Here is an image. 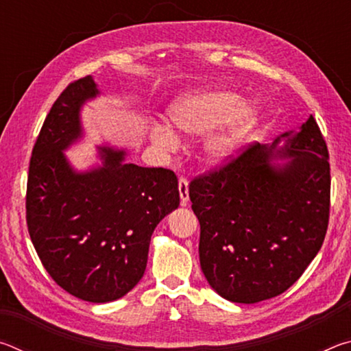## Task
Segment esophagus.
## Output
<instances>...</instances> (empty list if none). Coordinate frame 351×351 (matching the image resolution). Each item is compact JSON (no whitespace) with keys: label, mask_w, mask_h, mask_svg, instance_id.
<instances>
[{"label":"esophagus","mask_w":351,"mask_h":351,"mask_svg":"<svg viewBox=\"0 0 351 351\" xmlns=\"http://www.w3.org/2000/svg\"><path fill=\"white\" fill-rule=\"evenodd\" d=\"M178 189H180L181 206H187V203H189V181L186 176H180V181H178Z\"/></svg>","instance_id":"1"}]
</instances>
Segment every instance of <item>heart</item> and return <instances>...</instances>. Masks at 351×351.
<instances>
[{
	"label": "heart",
	"mask_w": 351,
	"mask_h": 351,
	"mask_svg": "<svg viewBox=\"0 0 351 351\" xmlns=\"http://www.w3.org/2000/svg\"><path fill=\"white\" fill-rule=\"evenodd\" d=\"M170 125L186 136H199L221 123L226 127L210 134L204 142V154L212 165L223 164L232 156L245 133L257 121L254 105L243 106V99L224 88H206L182 94L167 110ZM152 139L165 148H175L178 138L162 125L152 128Z\"/></svg>",
	"instance_id": "obj_1"
}]
</instances>
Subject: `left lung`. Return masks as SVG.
Here are the masks:
<instances>
[{
  "instance_id": "left-lung-1",
  "label": "left lung",
  "mask_w": 351,
  "mask_h": 351,
  "mask_svg": "<svg viewBox=\"0 0 351 351\" xmlns=\"http://www.w3.org/2000/svg\"><path fill=\"white\" fill-rule=\"evenodd\" d=\"M272 166L271 147L255 144L190 181L199 221V263L210 287L235 304L287 291L322 247L330 218L328 148L316 119L285 133Z\"/></svg>"
}]
</instances>
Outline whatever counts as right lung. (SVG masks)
I'll return each mask as SVG.
<instances>
[{
	"label": "right lung",
	"mask_w": 351,
	"mask_h": 351,
	"mask_svg": "<svg viewBox=\"0 0 351 351\" xmlns=\"http://www.w3.org/2000/svg\"><path fill=\"white\" fill-rule=\"evenodd\" d=\"M97 94L91 75L83 77L64 88L46 116L29 164L26 221L58 287L105 304L144 276L153 230L180 206V190L171 170L127 164L125 152L105 147L102 167L71 169L63 150L80 138V108Z\"/></svg>",
	"instance_id": "right-lung-1"
}]
</instances>
